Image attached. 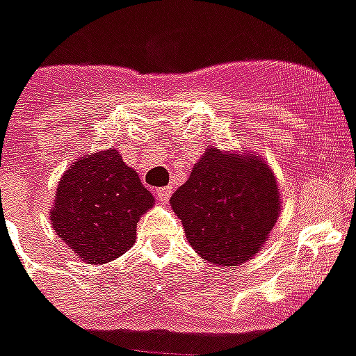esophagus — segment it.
<instances>
[{
  "label": "esophagus",
  "instance_id": "esophagus-1",
  "mask_svg": "<svg viewBox=\"0 0 356 356\" xmlns=\"http://www.w3.org/2000/svg\"><path fill=\"white\" fill-rule=\"evenodd\" d=\"M155 193H157V197L161 203H168L170 197H172V188H157L155 190Z\"/></svg>",
  "mask_w": 356,
  "mask_h": 356
}]
</instances>
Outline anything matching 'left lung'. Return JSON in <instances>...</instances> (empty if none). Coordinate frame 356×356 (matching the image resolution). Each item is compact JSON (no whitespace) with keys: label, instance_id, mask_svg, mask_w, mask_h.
Listing matches in <instances>:
<instances>
[{"label":"left lung","instance_id":"1","mask_svg":"<svg viewBox=\"0 0 356 356\" xmlns=\"http://www.w3.org/2000/svg\"><path fill=\"white\" fill-rule=\"evenodd\" d=\"M195 252L232 267L267 241L280 212L274 173L261 159L210 148L170 199Z\"/></svg>","mask_w":356,"mask_h":356}]
</instances>
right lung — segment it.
I'll return each instance as SVG.
<instances>
[{
    "label": "right lung",
    "instance_id": "obj_1",
    "mask_svg": "<svg viewBox=\"0 0 356 356\" xmlns=\"http://www.w3.org/2000/svg\"><path fill=\"white\" fill-rule=\"evenodd\" d=\"M153 195L126 166L118 149L88 155L63 173L51 223L74 252L89 263H108L131 248L137 221Z\"/></svg>",
    "mask_w": 356,
    "mask_h": 356
}]
</instances>
